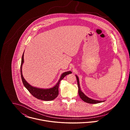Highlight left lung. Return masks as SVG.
<instances>
[{
  "label": "left lung",
  "mask_w": 130,
  "mask_h": 130,
  "mask_svg": "<svg viewBox=\"0 0 130 130\" xmlns=\"http://www.w3.org/2000/svg\"><path fill=\"white\" fill-rule=\"evenodd\" d=\"M76 78H77V83H78V88H79V90H78V93L79 95V96L80 97V98L84 101V102L88 103H90V104H96V103H101L103 102V101H99V100H93L92 99H90L89 98H88V97H87L83 92L81 91V89H80V83H79V78L77 76H76Z\"/></svg>",
  "instance_id": "obj_1"
}]
</instances>
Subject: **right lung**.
<instances>
[{"label": "right lung", "instance_id": "1", "mask_svg": "<svg viewBox=\"0 0 130 130\" xmlns=\"http://www.w3.org/2000/svg\"><path fill=\"white\" fill-rule=\"evenodd\" d=\"M24 52L23 54L21 65V78L25 87L28 90V91L30 92L31 94L35 97L36 98L44 100V101H51L56 98L59 94V86L60 84V81L67 75L71 73L72 72L70 71H66L62 73L60 80H59L57 84L55 85L53 87L49 88V89H42L39 88L35 87H33L30 85L24 78L22 73V66L24 62Z\"/></svg>", "mask_w": 130, "mask_h": 130}]
</instances>
